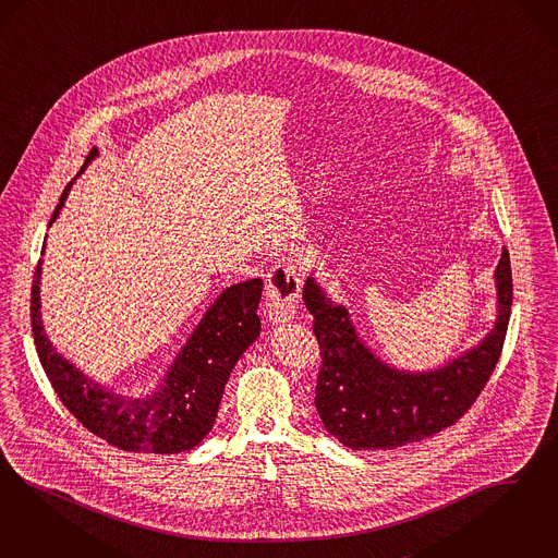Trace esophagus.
Here are the masks:
<instances>
[{"instance_id": "1", "label": "esophagus", "mask_w": 558, "mask_h": 558, "mask_svg": "<svg viewBox=\"0 0 558 558\" xmlns=\"http://www.w3.org/2000/svg\"><path fill=\"white\" fill-rule=\"evenodd\" d=\"M302 289V277L295 267L279 263L270 270L267 279V304L265 316L270 325L288 323L295 316L298 298Z\"/></svg>"}]
</instances>
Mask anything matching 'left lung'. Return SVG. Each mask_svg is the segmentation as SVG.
Returning <instances> with one entry per match:
<instances>
[{
	"label": "left lung",
	"mask_w": 558,
	"mask_h": 558,
	"mask_svg": "<svg viewBox=\"0 0 558 558\" xmlns=\"http://www.w3.org/2000/svg\"><path fill=\"white\" fill-rule=\"evenodd\" d=\"M496 320L486 337L433 371H403L380 360L355 330L350 310L310 275L304 304L314 316L323 366L316 412L351 451L397 449L454 424L472 408L502 351L513 304L509 252L495 270Z\"/></svg>",
	"instance_id": "1"
}]
</instances>
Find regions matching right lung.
I'll use <instances>...</instances> for the list:
<instances>
[{"label": "right lung", "mask_w": 558, "mask_h": 558, "mask_svg": "<svg viewBox=\"0 0 558 558\" xmlns=\"http://www.w3.org/2000/svg\"><path fill=\"white\" fill-rule=\"evenodd\" d=\"M95 157H99L97 148L86 157V163ZM78 175L63 190L49 228L60 217ZM41 272L43 258L31 289L35 345L51 387L84 428L130 453H184L203 442L215 424L229 374L260 335L256 308L263 281L248 279L223 289L187 337L186 345L178 351L155 391L130 397L105 389L53 348L43 327Z\"/></svg>", "instance_id": "obj_1"}]
</instances>
